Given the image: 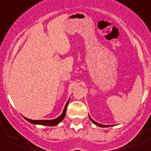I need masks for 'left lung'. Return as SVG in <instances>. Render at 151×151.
<instances>
[{"label": "left lung", "instance_id": "obj_1", "mask_svg": "<svg viewBox=\"0 0 151 151\" xmlns=\"http://www.w3.org/2000/svg\"><path fill=\"white\" fill-rule=\"evenodd\" d=\"M89 119H90L91 120H92V122H93V123H95L96 125L99 126V127H108V126H106V125H102V124H99V123H96V122H95V121H94V120H93V119H92V118L90 117V116H89Z\"/></svg>", "mask_w": 151, "mask_h": 151}]
</instances>
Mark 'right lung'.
Instances as JSON below:
<instances>
[{
    "label": "right lung",
    "mask_w": 151,
    "mask_h": 151,
    "mask_svg": "<svg viewBox=\"0 0 151 151\" xmlns=\"http://www.w3.org/2000/svg\"><path fill=\"white\" fill-rule=\"evenodd\" d=\"M68 102H69V100L67 102L66 105H65V109H64V110H63V112H62V115L55 119H52V120H32V119H28V118H26V117H24V119H25L26 120H28V122H30V123H33V124H40V125L51 126V127L56 126L57 124H58V123H60L62 119H64L65 116V113H66L67 106H68Z\"/></svg>",
    "instance_id": "1"
}]
</instances>
